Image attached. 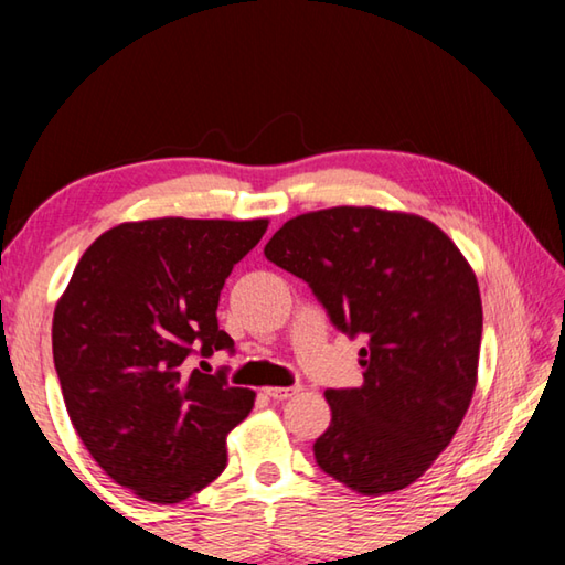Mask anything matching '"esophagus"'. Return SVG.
I'll return each instance as SVG.
<instances>
[{"instance_id":"1","label":"esophagus","mask_w":565,"mask_h":565,"mask_svg":"<svg viewBox=\"0 0 565 565\" xmlns=\"http://www.w3.org/2000/svg\"><path fill=\"white\" fill-rule=\"evenodd\" d=\"M296 391H299V386H271V388H264V394L269 396V398H274V401H286V398H291Z\"/></svg>"}]
</instances>
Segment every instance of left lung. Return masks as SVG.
Returning a JSON list of instances; mask_svg holds the SVG:
<instances>
[{"instance_id": "8db88e82", "label": "left lung", "mask_w": 565, "mask_h": 565, "mask_svg": "<svg viewBox=\"0 0 565 565\" xmlns=\"http://www.w3.org/2000/svg\"><path fill=\"white\" fill-rule=\"evenodd\" d=\"M264 254L309 284L341 333L366 341L363 384L327 391L317 466L366 495L406 489L471 404L483 331L471 266L426 218L371 206L296 216Z\"/></svg>"}]
</instances>
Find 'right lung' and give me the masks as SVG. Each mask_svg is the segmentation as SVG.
<instances>
[{"instance_id": "right-lung-1", "label": "right lung", "mask_w": 565, "mask_h": 565, "mask_svg": "<svg viewBox=\"0 0 565 565\" xmlns=\"http://www.w3.org/2000/svg\"><path fill=\"white\" fill-rule=\"evenodd\" d=\"M269 222L151 218L104 232L76 264L52 323L54 369L82 444L124 489L179 503L226 468V434L254 391L191 369L234 353L216 306ZM204 363V361H202Z\"/></svg>"}]
</instances>
